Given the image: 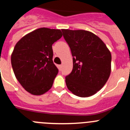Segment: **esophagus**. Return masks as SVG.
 I'll return each instance as SVG.
<instances>
[{"instance_id":"obj_1","label":"esophagus","mask_w":130,"mask_h":130,"mask_svg":"<svg viewBox=\"0 0 130 130\" xmlns=\"http://www.w3.org/2000/svg\"><path fill=\"white\" fill-rule=\"evenodd\" d=\"M58 69H59V71H61V67H62V65H58Z\"/></svg>"}]
</instances>
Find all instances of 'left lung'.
Returning <instances> with one entry per match:
<instances>
[{"instance_id": "obj_1", "label": "left lung", "mask_w": 130, "mask_h": 130, "mask_svg": "<svg viewBox=\"0 0 130 130\" xmlns=\"http://www.w3.org/2000/svg\"><path fill=\"white\" fill-rule=\"evenodd\" d=\"M62 31L73 57L72 71L65 77L67 87L78 96H91L104 87L110 76V51L91 31L68 29Z\"/></svg>"}]
</instances>
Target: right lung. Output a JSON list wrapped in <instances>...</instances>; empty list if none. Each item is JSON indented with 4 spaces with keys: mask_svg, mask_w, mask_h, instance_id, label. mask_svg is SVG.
Instances as JSON below:
<instances>
[{
    "mask_svg": "<svg viewBox=\"0 0 130 130\" xmlns=\"http://www.w3.org/2000/svg\"><path fill=\"white\" fill-rule=\"evenodd\" d=\"M62 37L60 30L41 28L20 39L11 54L16 78L30 94L41 95L51 89L58 69L52 61L53 43Z\"/></svg>",
    "mask_w": 130,
    "mask_h": 130,
    "instance_id": "add662e5",
    "label": "right lung"
}]
</instances>
